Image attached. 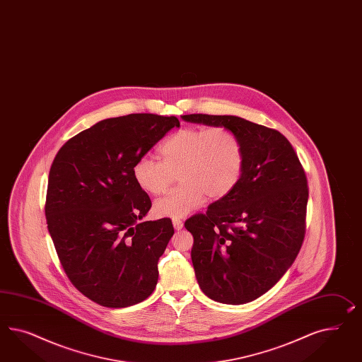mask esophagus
Segmentation results:
<instances>
[{
	"label": "esophagus",
	"instance_id": "obj_1",
	"mask_svg": "<svg viewBox=\"0 0 362 362\" xmlns=\"http://www.w3.org/2000/svg\"><path fill=\"white\" fill-rule=\"evenodd\" d=\"M173 225H174L176 230H179V229L183 228V221L180 218H173Z\"/></svg>",
	"mask_w": 362,
	"mask_h": 362
}]
</instances>
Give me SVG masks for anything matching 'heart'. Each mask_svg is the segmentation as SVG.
Returning a JSON list of instances; mask_svg holds the SVG:
<instances>
[{
    "label": "heart",
    "instance_id": "1",
    "mask_svg": "<svg viewBox=\"0 0 362 362\" xmlns=\"http://www.w3.org/2000/svg\"><path fill=\"white\" fill-rule=\"evenodd\" d=\"M162 160L138 158L133 176L150 195H162L179 176L176 187L154 206L158 216L179 218L203 206L206 196L229 195L244 171L245 156L238 134L226 127H185L159 145Z\"/></svg>",
    "mask_w": 362,
    "mask_h": 362
}]
</instances>
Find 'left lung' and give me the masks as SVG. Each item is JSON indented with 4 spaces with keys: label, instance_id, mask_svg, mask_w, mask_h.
<instances>
[{
    "label": "left lung",
    "instance_id": "left-lung-1",
    "mask_svg": "<svg viewBox=\"0 0 362 362\" xmlns=\"http://www.w3.org/2000/svg\"><path fill=\"white\" fill-rule=\"evenodd\" d=\"M183 119L226 127L244 146L235 189L186 221L194 235L196 279L216 302H252L276 284L303 244L308 185L284 134L235 116L186 115Z\"/></svg>",
    "mask_w": 362,
    "mask_h": 362
}]
</instances>
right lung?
<instances>
[{
  "instance_id": "obj_1",
  "label": "right lung",
  "mask_w": 362,
  "mask_h": 362,
  "mask_svg": "<svg viewBox=\"0 0 362 362\" xmlns=\"http://www.w3.org/2000/svg\"><path fill=\"white\" fill-rule=\"evenodd\" d=\"M174 116L107 118L60 147L49 174L47 228L71 284L95 303L122 308L148 298L158 261L174 235L170 220L137 223L151 208L133 166Z\"/></svg>"
}]
</instances>
